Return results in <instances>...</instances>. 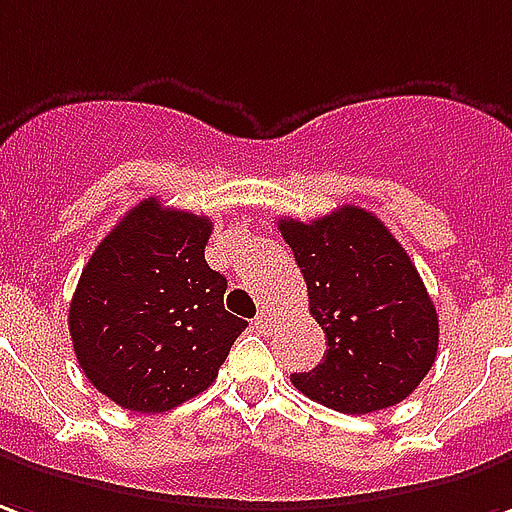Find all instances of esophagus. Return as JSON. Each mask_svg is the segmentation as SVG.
I'll return each mask as SVG.
<instances>
[{"label":"esophagus","mask_w":512,"mask_h":512,"mask_svg":"<svg viewBox=\"0 0 512 512\" xmlns=\"http://www.w3.org/2000/svg\"><path fill=\"white\" fill-rule=\"evenodd\" d=\"M255 324H257V330H271V324H274V316L268 313V310H260L255 318Z\"/></svg>","instance_id":"1"}]
</instances>
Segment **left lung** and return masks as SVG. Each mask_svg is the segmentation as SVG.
I'll use <instances>...</instances> for the list:
<instances>
[{
    "label": "left lung",
    "instance_id": "1",
    "mask_svg": "<svg viewBox=\"0 0 512 512\" xmlns=\"http://www.w3.org/2000/svg\"><path fill=\"white\" fill-rule=\"evenodd\" d=\"M277 227L302 268L310 316L327 335L324 360L293 374V388L349 416L399 405L438 352V313L413 260L374 213L355 205Z\"/></svg>",
    "mask_w": 512,
    "mask_h": 512
}]
</instances>
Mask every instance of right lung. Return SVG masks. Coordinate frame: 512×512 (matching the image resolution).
I'll use <instances>...</instances> for the list:
<instances>
[{"mask_svg": "<svg viewBox=\"0 0 512 512\" xmlns=\"http://www.w3.org/2000/svg\"><path fill=\"white\" fill-rule=\"evenodd\" d=\"M210 230L207 216L149 196L82 268L69 307L77 363L124 410L166 413L207 391L249 327L224 310L227 277L205 260Z\"/></svg>", "mask_w": 512, "mask_h": 512, "instance_id": "right-lung-1", "label": "right lung"}]
</instances>
